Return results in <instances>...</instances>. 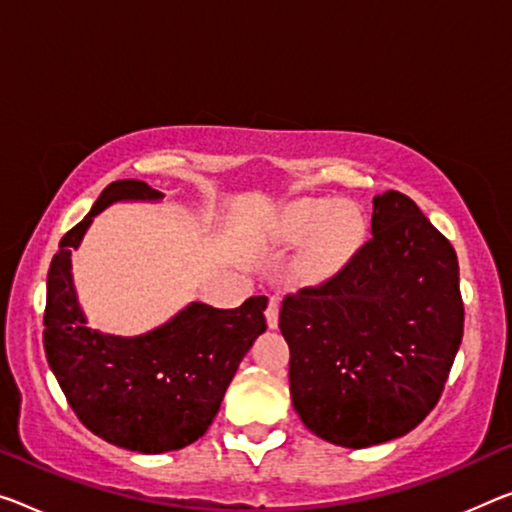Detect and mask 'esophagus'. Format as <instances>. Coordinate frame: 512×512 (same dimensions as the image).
<instances>
[{"label": "esophagus", "instance_id": "obj_1", "mask_svg": "<svg viewBox=\"0 0 512 512\" xmlns=\"http://www.w3.org/2000/svg\"><path fill=\"white\" fill-rule=\"evenodd\" d=\"M265 320H267V327H270V329L279 327V300H277V297H272L270 304H267Z\"/></svg>", "mask_w": 512, "mask_h": 512}]
</instances>
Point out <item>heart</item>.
Instances as JSON below:
<instances>
[{"instance_id": "heart-1", "label": "heart", "mask_w": 512, "mask_h": 512, "mask_svg": "<svg viewBox=\"0 0 512 512\" xmlns=\"http://www.w3.org/2000/svg\"><path fill=\"white\" fill-rule=\"evenodd\" d=\"M311 239L306 261L313 270H327L355 249L364 235V217L352 203L309 199L295 203L279 217L277 238L286 245Z\"/></svg>"}]
</instances>
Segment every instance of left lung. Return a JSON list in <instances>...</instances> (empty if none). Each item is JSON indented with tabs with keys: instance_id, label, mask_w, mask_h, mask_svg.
Here are the masks:
<instances>
[{
	"instance_id": "obj_1",
	"label": "left lung",
	"mask_w": 512,
	"mask_h": 512,
	"mask_svg": "<svg viewBox=\"0 0 512 512\" xmlns=\"http://www.w3.org/2000/svg\"><path fill=\"white\" fill-rule=\"evenodd\" d=\"M373 238L318 288L281 304L290 398L313 435L345 448L414 430L462 343L458 256L410 196L373 199Z\"/></svg>"
}]
</instances>
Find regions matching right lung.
Instances as JSON below:
<instances>
[{"label":"right lung","mask_w":512,"mask_h":512,"mask_svg":"<svg viewBox=\"0 0 512 512\" xmlns=\"http://www.w3.org/2000/svg\"><path fill=\"white\" fill-rule=\"evenodd\" d=\"M141 180L107 185L80 224L59 242L47 272L43 345L70 407L93 435L137 453L178 451L203 437L251 345L265 332L267 297L238 309L190 302L137 336L86 325L73 281V249L114 203H160Z\"/></svg>","instance_id":"1"}]
</instances>
